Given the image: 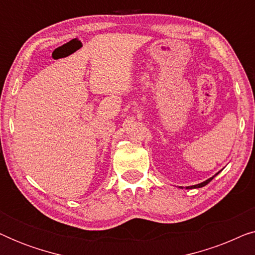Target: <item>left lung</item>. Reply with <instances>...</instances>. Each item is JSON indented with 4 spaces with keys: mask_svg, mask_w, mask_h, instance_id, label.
<instances>
[{
    "mask_svg": "<svg viewBox=\"0 0 255 255\" xmlns=\"http://www.w3.org/2000/svg\"><path fill=\"white\" fill-rule=\"evenodd\" d=\"M219 173V172H218ZM218 173L217 174H215L214 176H211L210 179H208V180H205V181H203V182H201V183H198V184H195V186H189V187H186V189H195V188H202V187H204V186H207V184L210 182V181L214 179V177L216 176V175H218Z\"/></svg>",
    "mask_w": 255,
    "mask_h": 255,
    "instance_id": "left-lung-1",
    "label": "left lung"
}]
</instances>
